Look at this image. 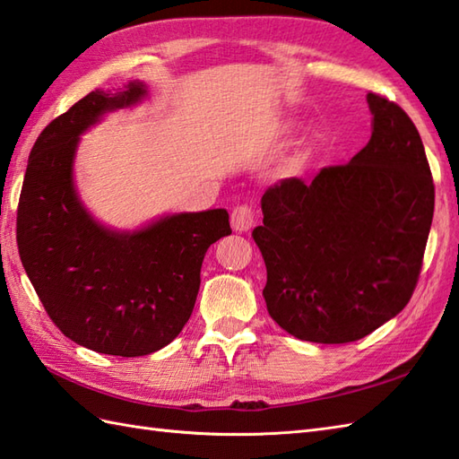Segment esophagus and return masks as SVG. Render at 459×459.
Instances as JSON below:
<instances>
[{"instance_id":"esophagus-1","label":"esophagus","mask_w":459,"mask_h":459,"mask_svg":"<svg viewBox=\"0 0 459 459\" xmlns=\"http://www.w3.org/2000/svg\"><path fill=\"white\" fill-rule=\"evenodd\" d=\"M230 224L237 232H248L255 224V211L248 204H238L235 211L230 212Z\"/></svg>"}]
</instances>
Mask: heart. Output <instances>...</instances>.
I'll list each match as a JSON object with an SVG mask.
<instances>
[{"label":"heart","mask_w":459,"mask_h":459,"mask_svg":"<svg viewBox=\"0 0 459 459\" xmlns=\"http://www.w3.org/2000/svg\"><path fill=\"white\" fill-rule=\"evenodd\" d=\"M301 168H304V161H296L294 163V171H301Z\"/></svg>","instance_id":"1"}]
</instances>
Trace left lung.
Masks as SVG:
<instances>
[{"label":"left lung","instance_id":"left-lung-1","mask_svg":"<svg viewBox=\"0 0 459 459\" xmlns=\"http://www.w3.org/2000/svg\"><path fill=\"white\" fill-rule=\"evenodd\" d=\"M370 140L353 160L262 195L252 230L266 264L270 317L301 341L351 343L401 314L420 276L434 183L416 126L367 94Z\"/></svg>","mask_w":459,"mask_h":459}]
</instances>
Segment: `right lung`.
<instances>
[{
  "instance_id": "add662e5",
  "label": "right lung",
  "mask_w": 459,
  "mask_h": 459,
  "mask_svg": "<svg viewBox=\"0 0 459 459\" xmlns=\"http://www.w3.org/2000/svg\"><path fill=\"white\" fill-rule=\"evenodd\" d=\"M145 96L140 81L114 94L94 91L48 124L29 155L17 207L19 256L48 317L104 355L142 357L169 345L193 314L204 252L232 232L227 209L118 230L84 207L74 185L81 135Z\"/></svg>"
}]
</instances>
